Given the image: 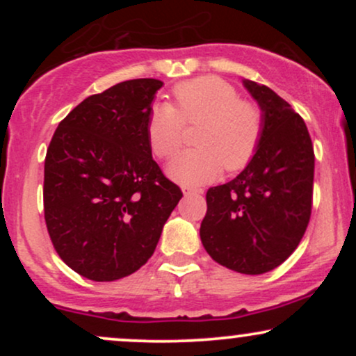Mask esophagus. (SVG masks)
Instances as JSON below:
<instances>
[{
	"instance_id": "1",
	"label": "esophagus",
	"mask_w": 356,
	"mask_h": 356,
	"mask_svg": "<svg viewBox=\"0 0 356 356\" xmlns=\"http://www.w3.org/2000/svg\"><path fill=\"white\" fill-rule=\"evenodd\" d=\"M184 195H194V194H202V189H194V187H182Z\"/></svg>"
}]
</instances>
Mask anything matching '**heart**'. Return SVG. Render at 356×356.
Listing matches in <instances>:
<instances>
[{"mask_svg":"<svg viewBox=\"0 0 356 356\" xmlns=\"http://www.w3.org/2000/svg\"><path fill=\"white\" fill-rule=\"evenodd\" d=\"M177 108L155 104L147 117L150 150L161 159L182 145L184 124L202 125L195 145L167 165L169 177L181 186L195 187L219 177L222 165L229 172L252 161L264 134V117L256 104L241 100L239 92L218 76H199L175 85Z\"/></svg>","mask_w":356,"mask_h":356,"instance_id":"b5f03b06","label":"heart"}]
</instances>
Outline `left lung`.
Returning <instances> with one entry per match:
<instances>
[{
  "mask_svg": "<svg viewBox=\"0 0 356 356\" xmlns=\"http://www.w3.org/2000/svg\"><path fill=\"white\" fill-rule=\"evenodd\" d=\"M243 85L263 112L264 134L243 172L207 191L201 241L220 266L263 275L291 256L308 227L314 152L303 118L288 102L266 85Z\"/></svg>",
  "mask_w": 356,
  "mask_h": 356,
  "instance_id": "1",
  "label": "left lung"
}]
</instances>
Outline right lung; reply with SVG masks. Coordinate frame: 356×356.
Returning <instances> with one entry per match:
<instances>
[{
  "label": "right lung",
  "mask_w": 356,
  "mask_h": 356,
  "mask_svg": "<svg viewBox=\"0 0 356 356\" xmlns=\"http://www.w3.org/2000/svg\"><path fill=\"white\" fill-rule=\"evenodd\" d=\"M162 85H113L76 105L53 134L44 220L63 263L87 280L115 281L144 266L182 197L147 142V117Z\"/></svg>",
  "instance_id": "right-lung-1"
}]
</instances>
